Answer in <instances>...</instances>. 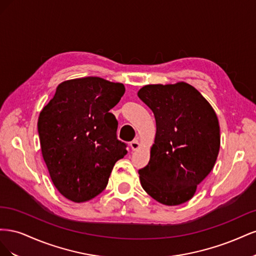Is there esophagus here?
Returning <instances> with one entry per match:
<instances>
[{"label": "esophagus", "mask_w": 256, "mask_h": 256, "mask_svg": "<svg viewBox=\"0 0 256 256\" xmlns=\"http://www.w3.org/2000/svg\"><path fill=\"white\" fill-rule=\"evenodd\" d=\"M130 147H131V150H136L140 148V142H138V140H134L132 142L130 143Z\"/></svg>", "instance_id": "obj_1"}]
</instances>
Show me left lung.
Listing matches in <instances>:
<instances>
[{
    "instance_id": "left-lung-1",
    "label": "left lung",
    "mask_w": 256,
    "mask_h": 256,
    "mask_svg": "<svg viewBox=\"0 0 256 256\" xmlns=\"http://www.w3.org/2000/svg\"><path fill=\"white\" fill-rule=\"evenodd\" d=\"M138 96L152 111L157 127L148 164L138 170L142 187L164 205L186 203L218 157L216 114L202 94L186 82L145 85Z\"/></svg>"
}]
</instances>
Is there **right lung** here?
<instances>
[{
    "label": "right lung",
    "mask_w": 256,
    "mask_h": 256,
    "mask_svg": "<svg viewBox=\"0 0 256 256\" xmlns=\"http://www.w3.org/2000/svg\"><path fill=\"white\" fill-rule=\"evenodd\" d=\"M125 92L99 76L62 82L38 118L42 158L62 196L76 203L102 193L115 162L127 154L109 111Z\"/></svg>",
    "instance_id": "obj_1"
}]
</instances>
